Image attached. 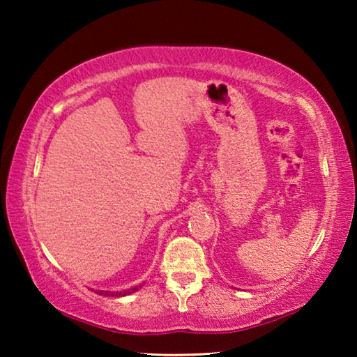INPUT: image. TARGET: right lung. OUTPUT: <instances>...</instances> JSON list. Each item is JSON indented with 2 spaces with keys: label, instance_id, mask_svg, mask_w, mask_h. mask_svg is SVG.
<instances>
[{
  "label": "right lung",
  "instance_id": "obj_1",
  "mask_svg": "<svg viewBox=\"0 0 357 357\" xmlns=\"http://www.w3.org/2000/svg\"><path fill=\"white\" fill-rule=\"evenodd\" d=\"M140 288V287H134V288H129V289H126V291H114V293H110V291H98L99 294H107V296H128V294H132V293H135L137 289Z\"/></svg>",
  "mask_w": 357,
  "mask_h": 357
}]
</instances>
